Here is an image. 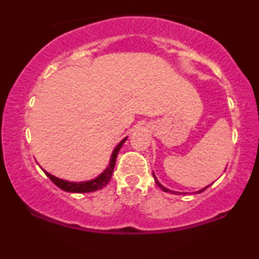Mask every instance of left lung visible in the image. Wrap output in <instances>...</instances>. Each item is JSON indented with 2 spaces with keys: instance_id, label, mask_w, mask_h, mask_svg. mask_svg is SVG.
<instances>
[{
  "instance_id": "obj_1",
  "label": "left lung",
  "mask_w": 259,
  "mask_h": 259,
  "mask_svg": "<svg viewBox=\"0 0 259 259\" xmlns=\"http://www.w3.org/2000/svg\"><path fill=\"white\" fill-rule=\"evenodd\" d=\"M153 178H154V180H155V184H157V185H158L159 187H160V189H161L162 191H164V192H171V193H176V194H177V192H175V191H171V190L166 189V187H164V186H162V185H161V184L158 182V179H157V178H155V175H154V173H153ZM208 186H210V185H208ZM208 186H206V187H204V189H201V190H199V191H198V193L203 192V191H205V190H206ZM178 193H179V192H178ZM180 194H182V193H180Z\"/></svg>"
}]
</instances>
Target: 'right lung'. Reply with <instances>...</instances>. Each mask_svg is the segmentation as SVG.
<instances>
[{"mask_svg":"<svg viewBox=\"0 0 259 259\" xmlns=\"http://www.w3.org/2000/svg\"><path fill=\"white\" fill-rule=\"evenodd\" d=\"M126 139H127V137L125 138V139H122L121 141H120V143L118 144V146L114 148V151H113V153H112L111 160H109V164L107 166V168H106L105 171L102 172L100 176H98L95 179L88 180V182L73 183V182H67V180L56 178V177L49 175L48 172H46L44 168H42V171L46 173V176H47L48 178L51 179L56 186L60 187V189L63 190V191H66V192H74V193L94 192V191L100 190V189H102V187H105L109 183V180H111L112 175H113V169H114V166H115L116 155H118L120 148H121L122 144L125 143Z\"/></svg>","mask_w":259,"mask_h":259,"instance_id":"1","label":"right lung"}]
</instances>
